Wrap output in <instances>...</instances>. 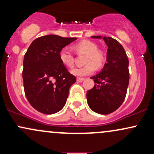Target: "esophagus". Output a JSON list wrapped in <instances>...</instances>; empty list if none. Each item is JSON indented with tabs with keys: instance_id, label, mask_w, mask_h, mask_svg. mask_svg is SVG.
<instances>
[{
	"instance_id": "34e87169",
	"label": "esophagus",
	"mask_w": 154,
	"mask_h": 154,
	"mask_svg": "<svg viewBox=\"0 0 154 154\" xmlns=\"http://www.w3.org/2000/svg\"><path fill=\"white\" fill-rule=\"evenodd\" d=\"M77 82H83V81H84V78H80V77H77Z\"/></svg>"
}]
</instances>
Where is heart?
Masks as SVG:
<instances>
[{"label": "heart", "mask_w": 154, "mask_h": 154, "mask_svg": "<svg viewBox=\"0 0 154 154\" xmlns=\"http://www.w3.org/2000/svg\"><path fill=\"white\" fill-rule=\"evenodd\" d=\"M77 54H86L85 57L84 66L75 67L71 70V73L77 77L89 75L93 74L97 69L102 68L107 59V54L105 51L98 48V44L91 40H84L76 43L73 46ZM59 59L65 66L71 67L74 65L75 56L71 49L63 47L59 53Z\"/></svg>", "instance_id": "heart-1"}]
</instances>
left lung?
I'll use <instances>...</instances> for the list:
<instances>
[{
	"instance_id": "8db88e82",
	"label": "left lung",
	"mask_w": 154,
	"mask_h": 154,
	"mask_svg": "<svg viewBox=\"0 0 154 154\" xmlns=\"http://www.w3.org/2000/svg\"><path fill=\"white\" fill-rule=\"evenodd\" d=\"M103 38L108 46L107 62L102 71L91 77L94 87L87 92L89 107L100 114L114 112L123 103L129 85V61L122 45L110 37L92 36Z\"/></svg>"
}]
</instances>
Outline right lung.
Listing matches in <instances>:
<instances>
[{"label":"right lung","mask_w":154,"mask_h":154,"mask_svg":"<svg viewBox=\"0 0 154 154\" xmlns=\"http://www.w3.org/2000/svg\"><path fill=\"white\" fill-rule=\"evenodd\" d=\"M76 39L56 35L40 37L33 40L24 55V93L30 105L39 112L55 114L64 106L76 77L61 62L59 53Z\"/></svg>","instance_id":"right-lung-1"}]
</instances>
